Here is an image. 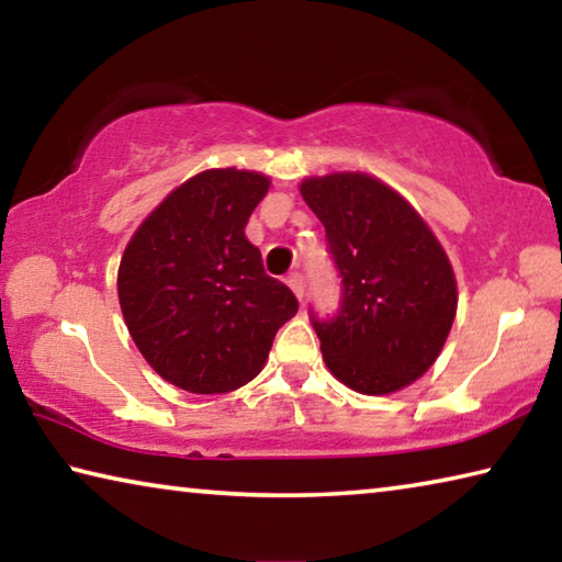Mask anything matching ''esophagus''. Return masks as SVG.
<instances>
[{"label": "esophagus", "mask_w": 562, "mask_h": 562, "mask_svg": "<svg viewBox=\"0 0 562 562\" xmlns=\"http://www.w3.org/2000/svg\"><path fill=\"white\" fill-rule=\"evenodd\" d=\"M288 284L292 288V292L297 294V300L302 302V297H304V278H302V272L288 274Z\"/></svg>", "instance_id": "obj_1"}]
</instances>
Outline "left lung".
<instances>
[{
	"label": "left lung",
	"instance_id": "left-lung-1",
	"mask_svg": "<svg viewBox=\"0 0 562 562\" xmlns=\"http://www.w3.org/2000/svg\"><path fill=\"white\" fill-rule=\"evenodd\" d=\"M341 280L335 315L310 307L322 357L361 394L396 392L429 369L456 317L451 262L402 195L361 173L302 183Z\"/></svg>",
	"mask_w": 562,
	"mask_h": 562
}]
</instances>
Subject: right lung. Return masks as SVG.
<instances>
[{
  "instance_id": "add662e5",
  "label": "right lung",
  "mask_w": 562,
  "mask_h": 562,
  "mask_svg": "<svg viewBox=\"0 0 562 562\" xmlns=\"http://www.w3.org/2000/svg\"><path fill=\"white\" fill-rule=\"evenodd\" d=\"M260 173L205 170L173 190L119 268V302L140 355L166 382L223 394L250 382L300 302L265 272L245 225L268 193Z\"/></svg>"
}]
</instances>
